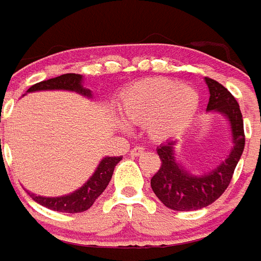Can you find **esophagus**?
I'll return each instance as SVG.
<instances>
[{
  "instance_id": "1",
  "label": "esophagus",
  "mask_w": 261,
  "mask_h": 261,
  "mask_svg": "<svg viewBox=\"0 0 261 261\" xmlns=\"http://www.w3.org/2000/svg\"><path fill=\"white\" fill-rule=\"evenodd\" d=\"M145 150V148L144 146H134L133 149L130 150V155L131 156H140L142 152Z\"/></svg>"
}]
</instances>
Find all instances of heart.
I'll return each instance as SVG.
<instances>
[{
	"label": "heart",
	"instance_id": "obj_1",
	"mask_svg": "<svg viewBox=\"0 0 261 261\" xmlns=\"http://www.w3.org/2000/svg\"><path fill=\"white\" fill-rule=\"evenodd\" d=\"M198 92L169 79H146L123 94L121 115L131 124L145 125L152 138L174 136L188 124L198 108Z\"/></svg>",
	"mask_w": 261,
	"mask_h": 261
}]
</instances>
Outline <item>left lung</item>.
<instances>
[{"label": "left lung", "instance_id": "obj_1", "mask_svg": "<svg viewBox=\"0 0 261 261\" xmlns=\"http://www.w3.org/2000/svg\"><path fill=\"white\" fill-rule=\"evenodd\" d=\"M204 80L210 92L207 111L220 112L228 119L233 148L221 165L203 175H192L178 166L174 156L175 141H167L156 149L162 165L150 179V187L162 203L179 212L202 209L219 199L228 188L245 148L244 119L238 102L219 82L209 77Z\"/></svg>", "mask_w": 261, "mask_h": 261}]
</instances>
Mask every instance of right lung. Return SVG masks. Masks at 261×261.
I'll return each instance as SVG.
<instances>
[{
	"label": "right lung",
	"instance_id": "right-lung-1",
	"mask_svg": "<svg viewBox=\"0 0 261 261\" xmlns=\"http://www.w3.org/2000/svg\"><path fill=\"white\" fill-rule=\"evenodd\" d=\"M41 90H69V91L80 92L83 95H91L90 90H86L82 86V76L76 74V73H66V74L54 77L49 80L40 82L30 87L28 92L41 91ZM121 158L123 156L102 159L91 178L88 179L80 190H77L73 194L59 196V198H44V196H36L34 194H30V196L33 198V200H36L41 206L55 210V212H62V213L86 212L94 204V202L98 199V196L106 190V187L112 178V174H113V170H115L116 165L120 162Z\"/></svg>",
	"mask_w": 261,
	"mask_h": 261
}]
</instances>
